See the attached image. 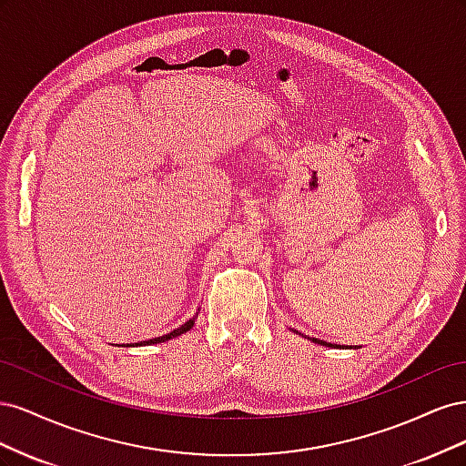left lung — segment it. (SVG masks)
<instances>
[{
  "label": "left lung",
  "instance_id": "1",
  "mask_svg": "<svg viewBox=\"0 0 466 466\" xmlns=\"http://www.w3.org/2000/svg\"><path fill=\"white\" fill-rule=\"evenodd\" d=\"M313 342H317V344H322V346H332V344H329V342H322V340H319V338H313Z\"/></svg>",
  "mask_w": 466,
  "mask_h": 466
}]
</instances>
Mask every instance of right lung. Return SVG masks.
Wrapping results in <instances>:
<instances>
[{
    "instance_id": "obj_1",
    "label": "right lung",
    "mask_w": 466,
    "mask_h": 466,
    "mask_svg": "<svg viewBox=\"0 0 466 466\" xmlns=\"http://www.w3.org/2000/svg\"><path fill=\"white\" fill-rule=\"evenodd\" d=\"M196 317H198V313H196L192 319H188L187 322H182L178 329H175V330H171V332H167V334H163V336L151 338V340H144V342H136V344H126V346H149V344H159V342L171 340V338H177V336H180V334L188 332V330L194 327V320H196Z\"/></svg>"
}]
</instances>
